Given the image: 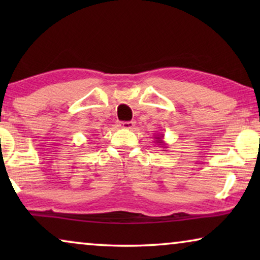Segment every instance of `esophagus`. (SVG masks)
<instances>
[{
	"mask_svg": "<svg viewBox=\"0 0 260 260\" xmlns=\"http://www.w3.org/2000/svg\"><path fill=\"white\" fill-rule=\"evenodd\" d=\"M119 126L122 127V129L130 130V129H133V127L135 126V123L134 122H122V123L119 124Z\"/></svg>",
	"mask_w": 260,
	"mask_h": 260,
	"instance_id": "34e87169",
	"label": "esophagus"
}]
</instances>
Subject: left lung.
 <instances>
[{
    "label": "left lung",
    "instance_id": "obj_1",
    "mask_svg": "<svg viewBox=\"0 0 260 260\" xmlns=\"http://www.w3.org/2000/svg\"><path fill=\"white\" fill-rule=\"evenodd\" d=\"M163 137H165V136H163L162 134L156 135V136H155V141H156V143H157V144L159 145V147H162L163 149H165V148H167V144H166V142L163 141Z\"/></svg>",
    "mask_w": 260,
    "mask_h": 260
}]
</instances>
